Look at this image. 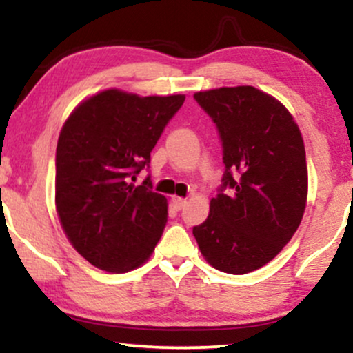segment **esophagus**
I'll list each match as a JSON object with an SVG mask.
<instances>
[{
	"mask_svg": "<svg viewBox=\"0 0 353 353\" xmlns=\"http://www.w3.org/2000/svg\"><path fill=\"white\" fill-rule=\"evenodd\" d=\"M185 201L184 197H172V204H174V208H176V210H181V209H184V205H185Z\"/></svg>",
	"mask_w": 353,
	"mask_h": 353,
	"instance_id": "34e87169",
	"label": "esophagus"
}]
</instances>
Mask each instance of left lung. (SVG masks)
I'll list each match as a JSON object with an SVG mask.
<instances>
[{
  "instance_id": "8db88e82",
  "label": "left lung",
  "mask_w": 353,
  "mask_h": 353,
  "mask_svg": "<svg viewBox=\"0 0 353 353\" xmlns=\"http://www.w3.org/2000/svg\"><path fill=\"white\" fill-rule=\"evenodd\" d=\"M216 124L224 176L209 216L192 229L217 270L247 274L282 250L307 202L305 148L290 112L252 86L196 92Z\"/></svg>"
}]
</instances>
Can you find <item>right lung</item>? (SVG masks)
Segmentation results:
<instances>
[{
    "instance_id": "add662e5",
    "label": "right lung",
    "mask_w": 353,
    "mask_h": 353,
    "mask_svg": "<svg viewBox=\"0 0 353 353\" xmlns=\"http://www.w3.org/2000/svg\"><path fill=\"white\" fill-rule=\"evenodd\" d=\"M184 99L108 89L81 103L61 129L56 209L71 244L98 269H136L163 236L168 201L149 176L134 181Z\"/></svg>"
}]
</instances>
